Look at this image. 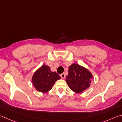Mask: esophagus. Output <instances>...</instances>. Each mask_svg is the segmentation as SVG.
<instances>
[{"mask_svg": "<svg viewBox=\"0 0 122 122\" xmlns=\"http://www.w3.org/2000/svg\"><path fill=\"white\" fill-rule=\"evenodd\" d=\"M61 78H62V79H64L65 77V74L64 73H62L61 74Z\"/></svg>", "mask_w": 122, "mask_h": 122, "instance_id": "1", "label": "esophagus"}]
</instances>
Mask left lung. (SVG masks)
<instances>
[{
    "mask_svg": "<svg viewBox=\"0 0 122 122\" xmlns=\"http://www.w3.org/2000/svg\"><path fill=\"white\" fill-rule=\"evenodd\" d=\"M92 78V73L86 68L73 63L69 67V74L65 81L72 91L81 93L89 88Z\"/></svg>",
    "mask_w": 122,
    "mask_h": 122,
    "instance_id": "left-lung-1",
    "label": "left lung"
}]
</instances>
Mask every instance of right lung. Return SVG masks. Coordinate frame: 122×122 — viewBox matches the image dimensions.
Returning <instances> with one entry per match:
<instances>
[{"mask_svg":"<svg viewBox=\"0 0 122 122\" xmlns=\"http://www.w3.org/2000/svg\"><path fill=\"white\" fill-rule=\"evenodd\" d=\"M61 79L56 72L51 71L49 66L43 64L34 72L31 80L36 90L45 93L51 90L56 81Z\"/></svg>","mask_w":122,"mask_h":122,"instance_id":"obj_1","label":"right lung"}]
</instances>
